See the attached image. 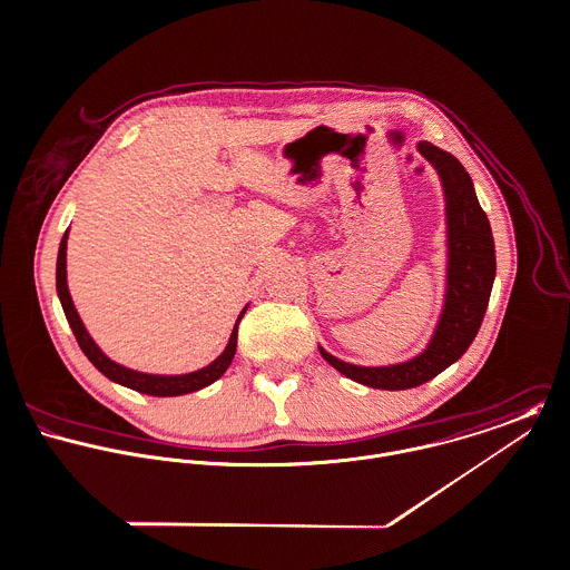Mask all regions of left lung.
<instances>
[{"label": "left lung", "mask_w": 570, "mask_h": 570, "mask_svg": "<svg viewBox=\"0 0 570 570\" xmlns=\"http://www.w3.org/2000/svg\"><path fill=\"white\" fill-rule=\"evenodd\" d=\"M421 156L439 171L445 194L448 279L434 335L423 352L394 365H354L320 345L322 356L343 376L376 390H410L455 363L475 340L495 279V246L466 169L450 151L421 140Z\"/></svg>", "instance_id": "8db88e82"}]
</instances>
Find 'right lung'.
Masks as SVG:
<instances>
[{"label": "right lung", "mask_w": 570, "mask_h": 570, "mask_svg": "<svg viewBox=\"0 0 570 570\" xmlns=\"http://www.w3.org/2000/svg\"><path fill=\"white\" fill-rule=\"evenodd\" d=\"M66 246H68V230L63 233L61 237V244H59V255H57V295H59V302L63 306V313H66V320L77 337V342L81 345L83 354L92 361V365L106 374L110 381H115L118 385H125L129 390H136L140 394H149V396H183V394H189V392H198L207 385H212L214 381H218L225 372H227L233 356H235V347H237V326H239V320L244 317L246 308H242V313L237 315V322L233 326V333L228 337L227 347L225 352L212 361L209 365L196 370V372H187V374H147V372H138V370H131V367H125L120 363L112 361L97 343L90 337V333L86 331L77 308H75V302L70 297V291H68V275H66Z\"/></svg>", "instance_id": "right-lung-1"}]
</instances>
